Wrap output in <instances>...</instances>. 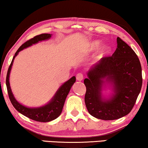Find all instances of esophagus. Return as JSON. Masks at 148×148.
Instances as JSON below:
<instances>
[{"label": "esophagus", "mask_w": 148, "mask_h": 148, "mask_svg": "<svg viewBox=\"0 0 148 148\" xmlns=\"http://www.w3.org/2000/svg\"><path fill=\"white\" fill-rule=\"evenodd\" d=\"M76 79L77 81H79V82H81V81H82L83 79H84V75H83L82 73H79L77 74Z\"/></svg>", "instance_id": "34e87169"}]
</instances>
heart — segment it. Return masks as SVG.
<instances>
[{"label":"heart","instance_id":"b5f03b06","mask_svg":"<svg viewBox=\"0 0 148 148\" xmlns=\"http://www.w3.org/2000/svg\"><path fill=\"white\" fill-rule=\"evenodd\" d=\"M100 44L101 42L99 40H93V41L89 42L86 46V51L88 52H94V50L98 49L96 56H95L97 60H101L106 58L112 51L111 48L108 45H103L99 47Z\"/></svg>","mask_w":148,"mask_h":148}]
</instances>
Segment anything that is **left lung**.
<instances>
[{"instance_id":"left-lung-1","label":"left lung","mask_w":148,"mask_h":148,"mask_svg":"<svg viewBox=\"0 0 148 148\" xmlns=\"http://www.w3.org/2000/svg\"><path fill=\"white\" fill-rule=\"evenodd\" d=\"M117 48L110 57L91 66L84 79L85 103L90 114L105 121L128 114L134 106L142 86L141 66L128 44L117 38ZM106 87L113 92L109 98L102 94Z\"/></svg>"}]
</instances>
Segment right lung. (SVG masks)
Here are the masks:
<instances>
[{
    "instance_id": "1",
    "label": "right lung",
    "mask_w": 148,
    "mask_h": 148,
    "mask_svg": "<svg viewBox=\"0 0 148 148\" xmlns=\"http://www.w3.org/2000/svg\"><path fill=\"white\" fill-rule=\"evenodd\" d=\"M51 37L52 34H42L35 36L34 38H32V39L25 42L23 44H22L19 49L17 50V52H15V56H13L11 63L10 64L9 69H8L7 79H6V85H7L8 94H9V99L14 108L24 116H27L34 121H38V122H49V121L54 120V119L58 118L60 116V114L62 112V108H63L66 96H67L72 86L76 81L75 77H72L68 81L64 82L58 89L54 96L49 101V102H48L47 104L44 105V106L40 107H34V108L24 106V105L21 104V103H19L16 100L15 96L13 94V92H12L11 86H10L9 77L14 59H15V58L17 56V54H19L20 51H21V50H23L26 48L29 47L33 44H37L39 42L49 40Z\"/></svg>"
}]
</instances>
